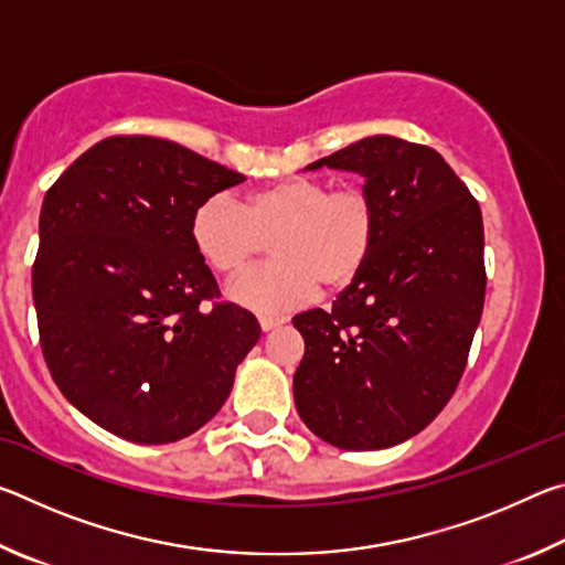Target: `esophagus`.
<instances>
[{"mask_svg": "<svg viewBox=\"0 0 565 565\" xmlns=\"http://www.w3.org/2000/svg\"><path fill=\"white\" fill-rule=\"evenodd\" d=\"M286 319L284 317H259V327L264 329V331H271V329H276V327H281Z\"/></svg>", "mask_w": 565, "mask_h": 565, "instance_id": "esophagus-1", "label": "esophagus"}]
</instances>
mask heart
Segmentation results:
<instances>
[{"label": "heart", "mask_w": 565, "mask_h": 565, "mask_svg": "<svg viewBox=\"0 0 565 565\" xmlns=\"http://www.w3.org/2000/svg\"><path fill=\"white\" fill-rule=\"evenodd\" d=\"M379 206L359 184L331 186L289 177L234 196L214 194L191 214V242L216 274L234 276L271 242V264L246 271L228 296L246 309L276 313L333 294L359 279L374 254Z\"/></svg>", "instance_id": "1"}]
</instances>
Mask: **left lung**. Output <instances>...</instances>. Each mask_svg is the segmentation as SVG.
<instances>
[{"instance_id":"8db88e82","label":"left lung","mask_w":565,"mask_h":565,"mask_svg":"<svg viewBox=\"0 0 565 565\" xmlns=\"http://www.w3.org/2000/svg\"><path fill=\"white\" fill-rule=\"evenodd\" d=\"M321 167L366 179L379 236L331 311L294 317V401L327 444L374 451L424 431L463 376L486 296L481 209L438 151L386 134L309 164Z\"/></svg>"}]
</instances>
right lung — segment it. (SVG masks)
I'll list each match as a JSON object with an SVG mask.
<instances>
[{"label": "right lung", "instance_id": "add662e5", "mask_svg": "<svg viewBox=\"0 0 565 565\" xmlns=\"http://www.w3.org/2000/svg\"><path fill=\"white\" fill-rule=\"evenodd\" d=\"M242 181L174 141L121 134L46 191L32 269L42 353L66 401L114 436L199 431L259 341L254 313L216 301L191 242L194 209Z\"/></svg>", "mask_w": 565, "mask_h": 565}]
</instances>
